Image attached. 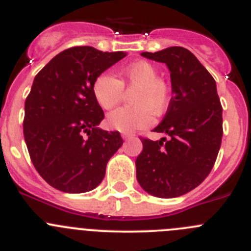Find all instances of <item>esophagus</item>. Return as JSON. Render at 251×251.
<instances>
[{"mask_svg": "<svg viewBox=\"0 0 251 251\" xmlns=\"http://www.w3.org/2000/svg\"><path fill=\"white\" fill-rule=\"evenodd\" d=\"M122 138L126 139V141H128V139L134 138V134H132V133H122Z\"/></svg>", "mask_w": 251, "mask_h": 251, "instance_id": "34e87169", "label": "esophagus"}]
</instances>
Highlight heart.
Returning a JSON list of instances; mask_svg holds the SVG:
<instances>
[{
	"label": "heart",
	"mask_w": 251,
	"mask_h": 251,
	"mask_svg": "<svg viewBox=\"0 0 251 251\" xmlns=\"http://www.w3.org/2000/svg\"><path fill=\"white\" fill-rule=\"evenodd\" d=\"M129 103L108 115L106 124L122 133L145 129L152 123V114L161 115L167 109L171 99L170 85L158 76L153 64L139 60L118 72L115 79L110 74H100L93 83V94L104 110L118 105L124 98V92H130Z\"/></svg>",
	"instance_id": "obj_1"
}]
</instances>
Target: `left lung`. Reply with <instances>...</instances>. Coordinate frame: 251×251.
<instances>
[{"label": "left lung", "instance_id": "1", "mask_svg": "<svg viewBox=\"0 0 251 251\" xmlns=\"http://www.w3.org/2000/svg\"><path fill=\"white\" fill-rule=\"evenodd\" d=\"M142 55L168 66L174 95L153 129L168 138L141 137L137 179L153 196L178 197L200 185L214 167L224 133L223 106L215 79L190 50L172 46Z\"/></svg>", "mask_w": 251, "mask_h": 251}]
</instances>
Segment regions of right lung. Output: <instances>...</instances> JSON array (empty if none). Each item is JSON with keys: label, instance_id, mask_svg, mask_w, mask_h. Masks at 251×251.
Segmentation results:
<instances>
[{"label": "right lung", "instance_id": "1", "mask_svg": "<svg viewBox=\"0 0 251 251\" xmlns=\"http://www.w3.org/2000/svg\"><path fill=\"white\" fill-rule=\"evenodd\" d=\"M127 56L92 46L66 49L35 76L25 101L24 137L31 162L50 186L69 194L95 188L123 145L118 130L99 129L104 112L93 94L98 75Z\"/></svg>", "mask_w": 251, "mask_h": 251}]
</instances>
